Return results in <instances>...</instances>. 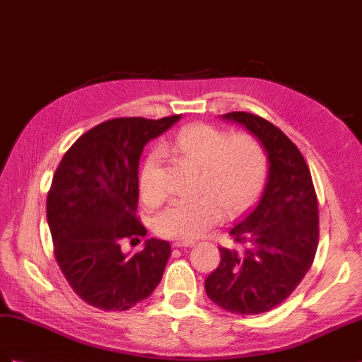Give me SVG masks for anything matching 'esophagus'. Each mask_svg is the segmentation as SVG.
Segmentation results:
<instances>
[{
	"label": "esophagus",
	"mask_w": 362,
	"mask_h": 362,
	"mask_svg": "<svg viewBox=\"0 0 362 362\" xmlns=\"http://www.w3.org/2000/svg\"><path fill=\"white\" fill-rule=\"evenodd\" d=\"M195 244L193 241H184V240H176V241H173V247H176V249H180V247H192V245Z\"/></svg>",
	"instance_id": "obj_1"
}]
</instances>
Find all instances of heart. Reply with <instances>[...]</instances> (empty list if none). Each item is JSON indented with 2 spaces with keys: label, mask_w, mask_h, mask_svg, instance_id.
I'll list each match as a JSON object with an SVG mask.
<instances>
[{
  "label": "heart",
  "mask_w": 362,
  "mask_h": 362,
  "mask_svg": "<svg viewBox=\"0 0 362 362\" xmlns=\"http://www.w3.org/2000/svg\"><path fill=\"white\" fill-rule=\"evenodd\" d=\"M163 155L197 170L193 201H176L153 219V230L163 238L193 240L215 226L221 215L232 218L250 206L267 176V153L250 134L195 122L182 127ZM160 152H152L139 173V195L148 206L163 199Z\"/></svg>",
  "instance_id": "1"
}]
</instances>
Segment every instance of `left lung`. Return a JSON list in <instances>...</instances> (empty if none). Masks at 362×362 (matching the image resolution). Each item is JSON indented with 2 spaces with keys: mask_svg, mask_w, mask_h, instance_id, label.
Segmentation results:
<instances>
[{
  "mask_svg": "<svg viewBox=\"0 0 362 362\" xmlns=\"http://www.w3.org/2000/svg\"><path fill=\"white\" fill-rule=\"evenodd\" d=\"M223 117L259 139L269 158V180L258 206L230 230L245 250L219 247L221 262L204 287L224 310L258 315L284 303L313 264L318 198L303 153L276 126L247 112Z\"/></svg>",
  "mask_w": 362,
  "mask_h": 362,
  "instance_id": "obj_1",
  "label": "left lung"
}]
</instances>
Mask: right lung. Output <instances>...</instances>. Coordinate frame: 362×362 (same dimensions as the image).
Masks as SVG:
<instances>
[{"label": "right lung", "mask_w": 362, "mask_h": 362, "mask_svg": "<svg viewBox=\"0 0 362 362\" xmlns=\"http://www.w3.org/2000/svg\"><path fill=\"white\" fill-rule=\"evenodd\" d=\"M180 118L101 122L79 136L57 167L46 206L55 258L74 292L100 310H129L163 278L169 243L151 238L130 258L121 244L147 233L136 216L141 152Z\"/></svg>", "instance_id": "1"}]
</instances>
